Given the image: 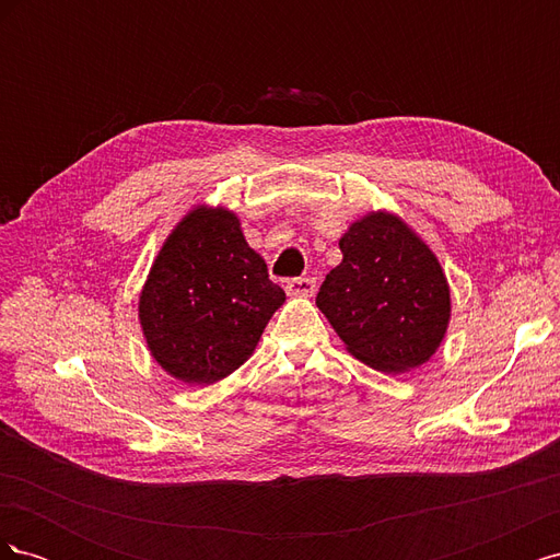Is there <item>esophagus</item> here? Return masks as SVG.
Wrapping results in <instances>:
<instances>
[{
	"instance_id": "34e87169",
	"label": "esophagus",
	"mask_w": 560,
	"mask_h": 560,
	"mask_svg": "<svg viewBox=\"0 0 560 560\" xmlns=\"http://www.w3.org/2000/svg\"><path fill=\"white\" fill-rule=\"evenodd\" d=\"M284 290L290 296H313L317 284H315V278H294L284 284Z\"/></svg>"
}]
</instances>
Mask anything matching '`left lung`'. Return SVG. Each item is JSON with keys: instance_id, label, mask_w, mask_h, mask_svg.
I'll use <instances>...</instances> for the list:
<instances>
[{"instance_id": "left-lung-1", "label": "left lung", "mask_w": 560, "mask_h": 560, "mask_svg": "<svg viewBox=\"0 0 560 560\" xmlns=\"http://www.w3.org/2000/svg\"><path fill=\"white\" fill-rule=\"evenodd\" d=\"M338 247L343 261L315 303L348 352L387 374L425 364L451 319V290L434 252L383 210L352 222Z\"/></svg>"}]
</instances>
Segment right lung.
Here are the masks:
<instances>
[{
    "label": "right lung",
    "mask_w": 560,
    "mask_h": 560,
    "mask_svg": "<svg viewBox=\"0 0 560 560\" xmlns=\"http://www.w3.org/2000/svg\"><path fill=\"white\" fill-rule=\"evenodd\" d=\"M282 303L241 219L198 206L165 238L138 311L151 358L182 383L212 385L249 360Z\"/></svg>",
    "instance_id": "add662e5"
}]
</instances>
